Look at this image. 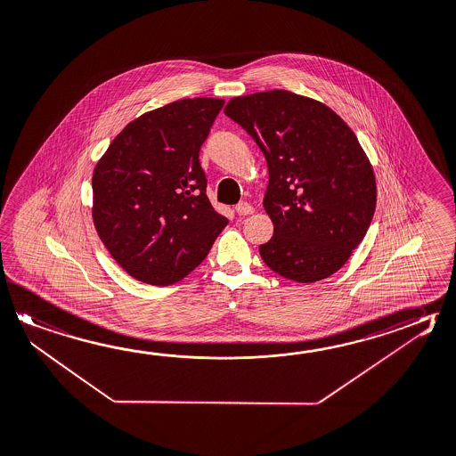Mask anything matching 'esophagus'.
I'll return each mask as SVG.
<instances>
[{"label": "esophagus", "mask_w": 456, "mask_h": 456, "mask_svg": "<svg viewBox=\"0 0 456 456\" xmlns=\"http://www.w3.org/2000/svg\"><path fill=\"white\" fill-rule=\"evenodd\" d=\"M253 211H255L253 206L250 203H247V201H240L239 205L235 206V213L239 214V216H248Z\"/></svg>", "instance_id": "obj_1"}]
</instances>
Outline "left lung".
<instances>
[{
	"instance_id": "left-lung-1",
	"label": "left lung",
	"mask_w": 456,
	"mask_h": 456,
	"mask_svg": "<svg viewBox=\"0 0 456 456\" xmlns=\"http://www.w3.org/2000/svg\"><path fill=\"white\" fill-rule=\"evenodd\" d=\"M224 113L268 164L263 206L274 233L261 258L296 282L331 276L362 242L377 203L373 168L353 130L325 103L282 89L233 97Z\"/></svg>"
}]
</instances>
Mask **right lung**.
Segmentation results:
<instances>
[{
  "instance_id": "add662e5",
  "label": "right lung",
  "mask_w": 456,
  "mask_h": 456,
  "mask_svg": "<svg viewBox=\"0 0 456 456\" xmlns=\"http://www.w3.org/2000/svg\"><path fill=\"white\" fill-rule=\"evenodd\" d=\"M223 105L196 97L144 113L94 168L95 231L131 278L152 286L185 278L229 223L206 196L198 159Z\"/></svg>"
}]
</instances>
